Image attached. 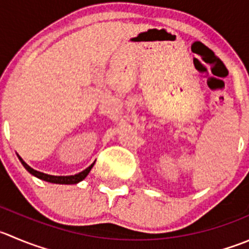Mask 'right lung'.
<instances>
[{
  "mask_svg": "<svg viewBox=\"0 0 249 249\" xmlns=\"http://www.w3.org/2000/svg\"><path fill=\"white\" fill-rule=\"evenodd\" d=\"M19 159H20L21 164L24 165V168L26 169V170L29 171L30 174H33L34 176H36V178H41V180H45L47 181V182H52V183H62V185H73V183H78L80 182L81 180H84V178L88 176V174L90 173L91 168L93 166V164H91L89 168H86L85 170L81 171V173L79 174H75V175H71V176H53V175H48V174H43V173H40V171L37 170H34L33 168H30V166L28 165V164L25 163V161L23 160V159L19 157Z\"/></svg>",
  "mask_w": 249,
  "mask_h": 249,
  "instance_id": "obj_1",
  "label": "right lung"
}]
</instances>
